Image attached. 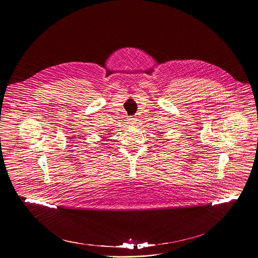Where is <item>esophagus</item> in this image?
<instances>
[{
    "mask_svg": "<svg viewBox=\"0 0 258 258\" xmlns=\"http://www.w3.org/2000/svg\"><path fill=\"white\" fill-rule=\"evenodd\" d=\"M128 123L130 124V125H135L136 124V119L135 118H133V117H130L129 119H128Z\"/></svg>",
    "mask_w": 258,
    "mask_h": 258,
    "instance_id": "1",
    "label": "esophagus"
}]
</instances>
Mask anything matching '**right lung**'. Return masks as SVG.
<instances>
[{
    "label": "right lung",
    "instance_id": "1",
    "mask_svg": "<svg viewBox=\"0 0 258 258\" xmlns=\"http://www.w3.org/2000/svg\"><path fill=\"white\" fill-rule=\"evenodd\" d=\"M108 134H110L109 132H107ZM108 134H106V135H108ZM34 208H35V210H37V211H41V210H43V209H45L44 207H41V206H37V205H35V206H33Z\"/></svg>",
    "mask_w": 258,
    "mask_h": 258
}]
</instances>
